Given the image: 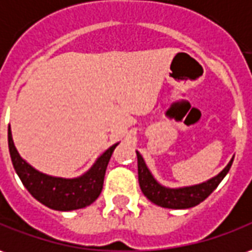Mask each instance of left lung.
Instances as JSON below:
<instances>
[{
    "label": "left lung",
    "instance_id": "obj_1",
    "mask_svg": "<svg viewBox=\"0 0 252 252\" xmlns=\"http://www.w3.org/2000/svg\"><path fill=\"white\" fill-rule=\"evenodd\" d=\"M137 160H138V182H140V188L143 190V193L147 196L148 200L166 209H190V207L197 206L199 203H202L220 185V182L228 174L229 169L233 163V159H232L218 176L203 184L187 187V188L170 189L162 187L156 181L144 162L143 156L138 152H137Z\"/></svg>",
    "mask_w": 252,
    "mask_h": 252
}]
</instances>
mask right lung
Returning a JSON list of instances; mask_svg holds the SVG:
<instances>
[{"instance_id": "right-lung-1", "label": "right lung", "mask_w": 252, "mask_h": 252, "mask_svg": "<svg viewBox=\"0 0 252 252\" xmlns=\"http://www.w3.org/2000/svg\"><path fill=\"white\" fill-rule=\"evenodd\" d=\"M8 145L13 167L31 195L49 209L71 211L89 206L100 196L105 170L118 144L107 149L88 173L71 180L46 176L31 167L29 163L20 158L15 148L10 127H8Z\"/></svg>"}]
</instances>
